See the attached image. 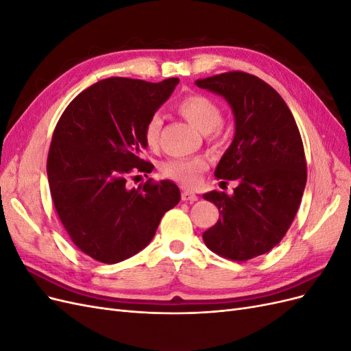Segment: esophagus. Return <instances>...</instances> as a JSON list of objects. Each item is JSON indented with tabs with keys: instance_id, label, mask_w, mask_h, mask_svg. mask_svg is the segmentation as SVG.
Wrapping results in <instances>:
<instances>
[{
	"instance_id": "obj_1",
	"label": "esophagus",
	"mask_w": 351,
	"mask_h": 351,
	"mask_svg": "<svg viewBox=\"0 0 351 351\" xmlns=\"http://www.w3.org/2000/svg\"><path fill=\"white\" fill-rule=\"evenodd\" d=\"M182 200H184V202H196L197 200V195L195 192H190V190H183Z\"/></svg>"
}]
</instances>
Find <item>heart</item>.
<instances>
[{
	"mask_svg": "<svg viewBox=\"0 0 351 351\" xmlns=\"http://www.w3.org/2000/svg\"><path fill=\"white\" fill-rule=\"evenodd\" d=\"M176 110L195 129L210 137L217 134V127L222 121V110L219 105L202 93L186 95L177 102ZM161 125L162 120L158 114L151 115L145 123L143 141L151 149L158 147ZM205 169L206 162L202 158H174L162 165L161 173L165 178L173 180V182L193 186Z\"/></svg>",
	"mask_w": 351,
	"mask_h": 351,
	"instance_id": "heart-1",
	"label": "heart"
}]
</instances>
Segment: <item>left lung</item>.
Instances as JSON below:
<instances>
[{"mask_svg":"<svg viewBox=\"0 0 351 351\" xmlns=\"http://www.w3.org/2000/svg\"><path fill=\"white\" fill-rule=\"evenodd\" d=\"M196 84L222 95L236 119L234 141L215 177L239 186L231 196L204 195L219 210L204 241L219 256L244 262L277 246L294 221L307 178L302 136L281 95L253 74L227 71Z\"/></svg>","mask_w":351,"mask_h":351,"instance_id":"left-lung-1","label":"left lung"}]
</instances>
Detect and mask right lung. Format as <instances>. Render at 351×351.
Wrapping results in <instances>:
<instances>
[{
	"instance_id": "1",
	"label": "right lung",
	"mask_w": 351,
	"mask_h": 351,
	"mask_svg": "<svg viewBox=\"0 0 351 351\" xmlns=\"http://www.w3.org/2000/svg\"><path fill=\"white\" fill-rule=\"evenodd\" d=\"M178 82L104 79L80 92L60 117L47 161L51 197L74 246L95 261L117 263L139 253L180 202L169 180L149 178L137 189L125 184L152 171L142 158L143 127Z\"/></svg>"
}]
</instances>
